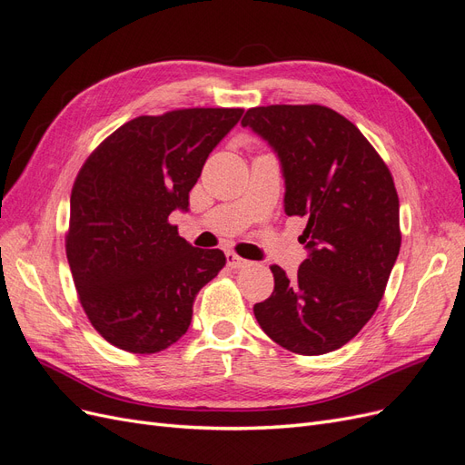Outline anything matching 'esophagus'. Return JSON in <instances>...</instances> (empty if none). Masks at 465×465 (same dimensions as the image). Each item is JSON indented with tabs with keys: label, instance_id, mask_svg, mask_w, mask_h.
Instances as JSON below:
<instances>
[{
	"label": "esophagus",
	"instance_id": "1",
	"mask_svg": "<svg viewBox=\"0 0 465 465\" xmlns=\"http://www.w3.org/2000/svg\"><path fill=\"white\" fill-rule=\"evenodd\" d=\"M227 263H229V267H234V270H241V267L250 265L248 260H244V258H241V256H236L234 252H229V254H227Z\"/></svg>",
	"mask_w": 465,
	"mask_h": 465
}]
</instances>
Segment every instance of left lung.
Segmentation results:
<instances>
[{
  "mask_svg": "<svg viewBox=\"0 0 465 465\" xmlns=\"http://www.w3.org/2000/svg\"><path fill=\"white\" fill-rule=\"evenodd\" d=\"M244 128L277 154L285 213L306 217L297 277L272 265L275 289L254 306L262 330L299 355H323L362 330L401 246L400 200L384 161L355 124L320 104L250 108Z\"/></svg>",
  "mask_w": 465,
  "mask_h": 465,
  "instance_id": "1",
  "label": "left lung"
}]
</instances>
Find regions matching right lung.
<instances>
[{
    "instance_id": "1",
    "label": "right lung",
    "mask_w": 465,
    "mask_h": 465,
    "mask_svg": "<svg viewBox=\"0 0 465 465\" xmlns=\"http://www.w3.org/2000/svg\"><path fill=\"white\" fill-rule=\"evenodd\" d=\"M242 108H184L139 116L98 145L69 200L65 254L83 311L104 340L149 355L190 328L193 301L223 267L168 223Z\"/></svg>"
}]
</instances>
